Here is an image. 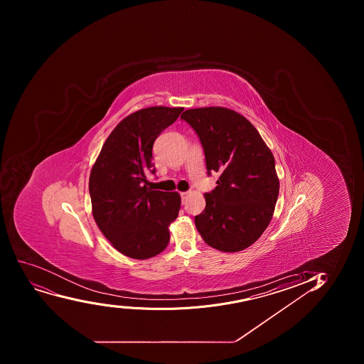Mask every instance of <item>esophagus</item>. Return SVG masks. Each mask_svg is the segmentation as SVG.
I'll list each match as a JSON object with an SVG mask.
<instances>
[{
  "label": "esophagus",
  "instance_id": "34e87169",
  "mask_svg": "<svg viewBox=\"0 0 364 364\" xmlns=\"http://www.w3.org/2000/svg\"><path fill=\"white\" fill-rule=\"evenodd\" d=\"M180 196H181V200H183V203H185V200H186V198L188 197V192H181Z\"/></svg>",
  "mask_w": 364,
  "mask_h": 364
}]
</instances>
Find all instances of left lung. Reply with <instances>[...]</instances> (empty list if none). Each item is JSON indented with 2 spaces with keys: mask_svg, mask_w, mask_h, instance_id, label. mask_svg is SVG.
Returning a JSON list of instances; mask_svg holds the SVG:
<instances>
[{
  "mask_svg": "<svg viewBox=\"0 0 364 364\" xmlns=\"http://www.w3.org/2000/svg\"><path fill=\"white\" fill-rule=\"evenodd\" d=\"M181 119L202 142L208 173H220L216 188L204 195L205 210L195 217L197 230L217 250L241 252L273 217L280 188L273 154L255 127L231 109H188Z\"/></svg>",
  "mask_w": 364,
  "mask_h": 364,
  "instance_id": "left-lung-1",
  "label": "left lung"
}]
</instances>
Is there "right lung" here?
<instances>
[{"label":"right lung","instance_id":"right-lung-1","mask_svg":"<svg viewBox=\"0 0 364 364\" xmlns=\"http://www.w3.org/2000/svg\"><path fill=\"white\" fill-rule=\"evenodd\" d=\"M184 108L151 107L127 116L105 140L89 179L92 215L112 247L132 259L158 255L179 213L178 192L147 188L153 144Z\"/></svg>","mask_w":364,"mask_h":364}]
</instances>
